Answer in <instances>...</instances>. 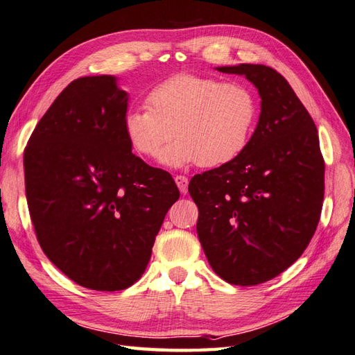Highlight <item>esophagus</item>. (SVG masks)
Segmentation results:
<instances>
[{"label":"esophagus","instance_id":"obj_1","mask_svg":"<svg viewBox=\"0 0 355 355\" xmlns=\"http://www.w3.org/2000/svg\"><path fill=\"white\" fill-rule=\"evenodd\" d=\"M173 180H175V183H177V186H178V189H180V192L182 193H186L187 192V177H184V175H177V177H173Z\"/></svg>","mask_w":355,"mask_h":355}]
</instances>
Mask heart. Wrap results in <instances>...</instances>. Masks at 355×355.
<instances>
[{"label":"heart","instance_id":"heart-1","mask_svg":"<svg viewBox=\"0 0 355 355\" xmlns=\"http://www.w3.org/2000/svg\"><path fill=\"white\" fill-rule=\"evenodd\" d=\"M148 109H132L123 118L130 146L144 157L169 166L198 163L215 169L246 150L259 118L252 89L243 83H223L212 76L180 73L152 87Z\"/></svg>","mask_w":355,"mask_h":355}]
</instances>
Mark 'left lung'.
Listing matches in <instances>:
<instances>
[{
	"label": "left lung",
	"instance_id": "obj_1",
	"mask_svg": "<svg viewBox=\"0 0 355 355\" xmlns=\"http://www.w3.org/2000/svg\"><path fill=\"white\" fill-rule=\"evenodd\" d=\"M259 89L261 112L246 150L221 168L193 175L197 234L214 272L254 286L286 270L308 248L320 220L324 159L306 107L263 64L217 67Z\"/></svg>",
	"mask_w": 355,
	"mask_h": 355
}]
</instances>
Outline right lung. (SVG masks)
Returning a JSON list of instances; mask_svg holds the SVG:
<instances>
[{"instance_id": "1", "label": "right lung", "mask_w": 355, "mask_h": 355, "mask_svg": "<svg viewBox=\"0 0 355 355\" xmlns=\"http://www.w3.org/2000/svg\"><path fill=\"white\" fill-rule=\"evenodd\" d=\"M115 76L73 80L24 149L26 198L43 252L94 291H121L146 270L164 215L180 198L169 172L132 154Z\"/></svg>"}]
</instances>
